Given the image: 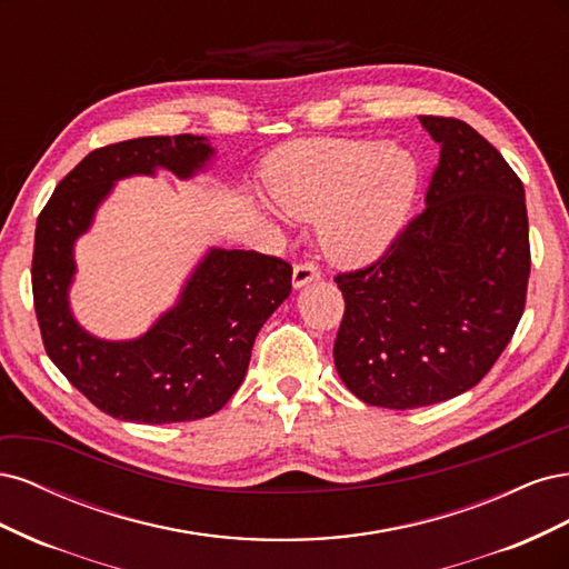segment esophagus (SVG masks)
I'll return each instance as SVG.
<instances>
[{
	"label": "esophagus",
	"mask_w": 569,
	"mask_h": 569,
	"mask_svg": "<svg viewBox=\"0 0 569 569\" xmlns=\"http://www.w3.org/2000/svg\"><path fill=\"white\" fill-rule=\"evenodd\" d=\"M320 268L313 263V261H303V263H297L295 266V274H291V282H295V287H303L308 282L313 280H320Z\"/></svg>",
	"instance_id": "1"
}]
</instances>
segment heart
<instances>
[{
    "label": "heart",
    "mask_w": 569,
    "mask_h": 569,
    "mask_svg": "<svg viewBox=\"0 0 569 569\" xmlns=\"http://www.w3.org/2000/svg\"><path fill=\"white\" fill-rule=\"evenodd\" d=\"M274 201L289 216L320 220L325 251L366 263L401 230L418 187L410 153L372 140L289 144L268 166Z\"/></svg>",
    "instance_id": "b5f03b06"
}]
</instances>
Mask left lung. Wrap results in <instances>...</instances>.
I'll list each match as a JSON object with an SVG mask.
<instances>
[{
  "mask_svg": "<svg viewBox=\"0 0 569 569\" xmlns=\"http://www.w3.org/2000/svg\"><path fill=\"white\" fill-rule=\"evenodd\" d=\"M420 120L441 147L427 206L377 261L335 278L341 382L393 410L449 401L493 368L525 313L531 270L522 180L462 120Z\"/></svg>",
  "mask_w": 569,
  "mask_h": 569,
  "instance_id": "1",
  "label": "left lung"
}]
</instances>
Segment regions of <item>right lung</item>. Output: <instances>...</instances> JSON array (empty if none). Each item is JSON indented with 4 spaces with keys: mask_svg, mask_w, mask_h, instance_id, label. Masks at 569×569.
<instances>
[{
    "mask_svg": "<svg viewBox=\"0 0 569 569\" xmlns=\"http://www.w3.org/2000/svg\"><path fill=\"white\" fill-rule=\"evenodd\" d=\"M213 149L197 134L137 137L90 151L38 216L32 303L47 356L107 416L168 425L211 416L242 385L253 339L291 291V266L278 256L213 249L187 282L180 303L134 341H101L68 311L73 242L90 228L113 180L161 166L187 178Z\"/></svg>",
    "mask_w": 569,
    "mask_h": 569,
    "instance_id": "1",
    "label": "right lung"
}]
</instances>
